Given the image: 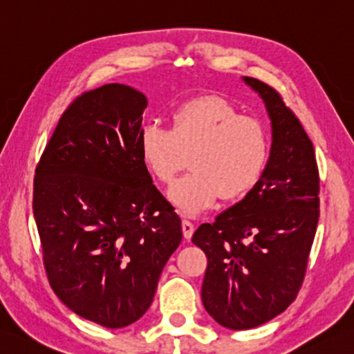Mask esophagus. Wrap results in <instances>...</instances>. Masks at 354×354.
Listing matches in <instances>:
<instances>
[{
  "label": "esophagus",
  "mask_w": 354,
  "mask_h": 354,
  "mask_svg": "<svg viewBox=\"0 0 354 354\" xmlns=\"http://www.w3.org/2000/svg\"><path fill=\"white\" fill-rule=\"evenodd\" d=\"M193 230H195V225H193L192 221H189L187 218L183 219V233H184V238L185 239H190Z\"/></svg>",
  "instance_id": "esophagus-1"
}]
</instances>
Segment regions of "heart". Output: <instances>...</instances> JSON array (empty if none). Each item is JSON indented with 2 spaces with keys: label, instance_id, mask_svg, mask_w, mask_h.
I'll return each mask as SVG.
<instances>
[{
  "label": "heart",
  "instance_id": "obj_1",
  "mask_svg": "<svg viewBox=\"0 0 354 354\" xmlns=\"http://www.w3.org/2000/svg\"><path fill=\"white\" fill-rule=\"evenodd\" d=\"M171 127L147 124L141 155L156 181L171 183L189 164L192 171L170 187L171 203L198 214L216 201L245 196L259 183L270 156L264 122L244 116L216 95L183 102L171 113Z\"/></svg>",
  "mask_w": 354,
  "mask_h": 354
}]
</instances>
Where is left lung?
<instances>
[{"label":"left lung","mask_w":354,"mask_h":354,"mask_svg":"<svg viewBox=\"0 0 354 354\" xmlns=\"http://www.w3.org/2000/svg\"><path fill=\"white\" fill-rule=\"evenodd\" d=\"M244 81L272 120L267 167L241 203L192 238L207 256L204 307L232 330L266 324L296 299L319 221V170L308 135L278 90L252 76Z\"/></svg>","instance_id":"1"}]
</instances>
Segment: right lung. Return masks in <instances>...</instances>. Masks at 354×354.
<instances>
[{
	"label": "right lung",
	"instance_id": "add662e5",
	"mask_svg": "<svg viewBox=\"0 0 354 354\" xmlns=\"http://www.w3.org/2000/svg\"><path fill=\"white\" fill-rule=\"evenodd\" d=\"M147 98L124 84L87 90L61 115L33 179V216L52 290L107 328L149 310L181 219L141 155Z\"/></svg>",
	"mask_w": 354,
	"mask_h": 354
}]
</instances>
